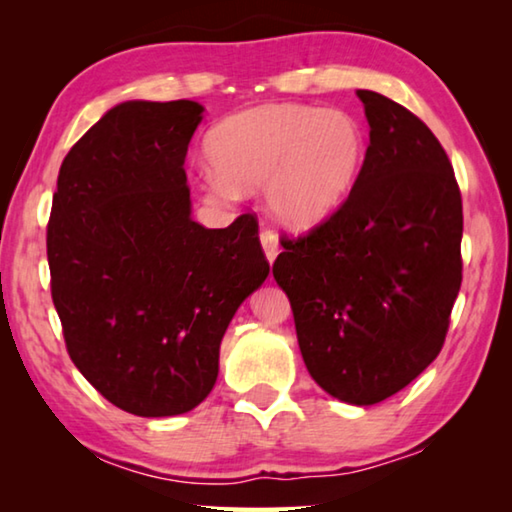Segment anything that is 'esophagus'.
Instances as JSON below:
<instances>
[{"label":"esophagus","instance_id":"34e87169","mask_svg":"<svg viewBox=\"0 0 512 512\" xmlns=\"http://www.w3.org/2000/svg\"><path fill=\"white\" fill-rule=\"evenodd\" d=\"M259 241H262V248H264V255L268 259V264H273L277 253H280V244H277L275 235L271 230H264L262 235H259Z\"/></svg>","mask_w":512,"mask_h":512}]
</instances>
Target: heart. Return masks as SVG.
Instances as JSON below:
<instances>
[{
	"label": "heart",
	"instance_id": "1",
	"mask_svg": "<svg viewBox=\"0 0 512 512\" xmlns=\"http://www.w3.org/2000/svg\"><path fill=\"white\" fill-rule=\"evenodd\" d=\"M368 140L350 112L264 103L219 121L205 137V194L232 201L264 187L271 219L291 232L325 223L348 201Z\"/></svg>",
	"mask_w": 512,
	"mask_h": 512
}]
</instances>
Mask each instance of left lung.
<instances>
[{"instance_id": "8db88e82", "label": "left lung", "mask_w": 512, "mask_h": 512, "mask_svg": "<svg viewBox=\"0 0 512 512\" xmlns=\"http://www.w3.org/2000/svg\"><path fill=\"white\" fill-rule=\"evenodd\" d=\"M357 94L370 126L357 185L307 237L282 241L273 277L309 375L336 400L370 406L443 348L463 280V205L436 135L384 94Z\"/></svg>"}]
</instances>
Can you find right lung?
<instances>
[{"instance_id":"obj_1","label":"right lung","mask_w":512,"mask_h":512,"mask_svg":"<svg viewBox=\"0 0 512 512\" xmlns=\"http://www.w3.org/2000/svg\"><path fill=\"white\" fill-rule=\"evenodd\" d=\"M201 103L124 101L72 146L47 228L51 298L81 375L140 418L196 409L225 329L268 277L255 216L192 219L185 158Z\"/></svg>"}]
</instances>
